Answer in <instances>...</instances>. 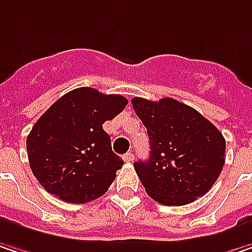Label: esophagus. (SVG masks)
I'll return each mask as SVG.
<instances>
[{"label": "esophagus", "instance_id": "1", "mask_svg": "<svg viewBox=\"0 0 252 252\" xmlns=\"http://www.w3.org/2000/svg\"><path fill=\"white\" fill-rule=\"evenodd\" d=\"M123 158H124V161L129 163V161H132V160H134V154H132V153L129 151V153L124 154V157H123Z\"/></svg>", "mask_w": 252, "mask_h": 252}]
</instances>
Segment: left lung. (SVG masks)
<instances>
[{
	"label": "left lung",
	"instance_id": "1",
	"mask_svg": "<svg viewBox=\"0 0 252 252\" xmlns=\"http://www.w3.org/2000/svg\"><path fill=\"white\" fill-rule=\"evenodd\" d=\"M132 108L147 128L150 158L134 169L151 199L182 206L206 193L225 163V138L196 109L173 98H134Z\"/></svg>",
	"mask_w": 252,
	"mask_h": 252
}]
</instances>
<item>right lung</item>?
<instances>
[{"label": "right lung", "mask_w": 252, "mask_h": 252, "mask_svg": "<svg viewBox=\"0 0 252 252\" xmlns=\"http://www.w3.org/2000/svg\"><path fill=\"white\" fill-rule=\"evenodd\" d=\"M123 95L78 88L59 98L27 137L30 169L59 199L86 203L102 196L124 161L111 147L102 124L124 111Z\"/></svg>", "instance_id": "add662e5"}]
</instances>
